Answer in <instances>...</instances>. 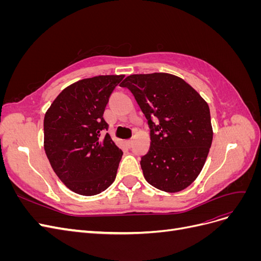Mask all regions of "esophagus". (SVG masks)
<instances>
[{
  "label": "esophagus",
  "mask_w": 261,
  "mask_h": 261,
  "mask_svg": "<svg viewBox=\"0 0 261 261\" xmlns=\"http://www.w3.org/2000/svg\"><path fill=\"white\" fill-rule=\"evenodd\" d=\"M133 143H134V140H133V139L126 140V144H127V146H128V147H132V146H133Z\"/></svg>",
  "instance_id": "34e87169"
}]
</instances>
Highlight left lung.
Returning <instances> with one entry per match:
<instances>
[{"mask_svg": "<svg viewBox=\"0 0 261 261\" xmlns=\"http://www.w3.org/2000/svg\"><path fill=\"white\" fill-rule=\"evenodd\" d=\"M120 86L132 91L148 120L151 143L140 161L146 180L167 193L183 191L199 175L211 147L208 103L168 73L129 75Z\"/></svg>", "mask_w": 261, "mask_h": 261, "instance_id": "obj_1", "label": "left lung"}]
</instances>
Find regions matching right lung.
<instances>
[{
	"mask_svg": "<svg viewBox=\"0 0 261 261\" xmlns=\"http://www.w3.org/2000/svg\"><path fill=\"white\" fill-rule=\"evenodd\" d=\"M124 75L78 81L52 102L43 121L44 150L55 174L70 191L100 194L111 185L123 151L105 132L103 113Z\"/></svg>",
	"mask_w": 261,
	"mask_h": 261,
	"instance_id": "right-lung-1",
	"label": "right lung"
}]
</instances>
